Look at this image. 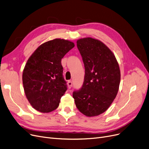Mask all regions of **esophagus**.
I'll use <instances>...</instances> for the list:
<instances>
[{
    "mask_svg": "<svg viewBox=\"0 0 149 149\" xmlns=\"http://www.w3.org/2000/svg\"><path fill=\"white\" fill-rule=\"evenodd\" d=\"M67 84H68V88H71V87H72V82L71 81H68L67 82Z\"/></svg>",
    "mask_w": 149,
    "mask_h": 149,
    "instance_id": "34e87169",
    "label": "esophagus"
}]
</instances>
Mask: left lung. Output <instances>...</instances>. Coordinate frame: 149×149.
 <instances>
[{
	"instance_id": "obj_1",
	"label": "left lung",
	"mask_w": 149,
	"mask_h": 149,
	"mask_svg": "<svg viewBox=\"0 0 149 149\" xmlns=\"http://www.w3.org/2000/svg\"><path fill=\"white\" fill-rule=\"evenodd\" d=\"M85 67L84 83L74 90L76 107L87 116L108 109L118 93L121 73L115 55L102 42L91 38L77 40Z\"/></svg>"
}]
</instances>
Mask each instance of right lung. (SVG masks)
<instances>
[{
	"label": "right lung",
	"instance_id": "1",
	"mask_svg": "<svg viewBox=\"0 0 149 149\" xmlns=\"http://www.w3.org/2000/svg\"><path fill=\"white\" fill-rule=\"evenodd\" d=\"M74 47L72 42L55 39L40 45L28 59L22 81L26 98L34 109L48 113L58 107L67 90L61 59Z\"/></svg>",
	"mask_w": 149,
	"mask_h": 149
}]
</instances>
